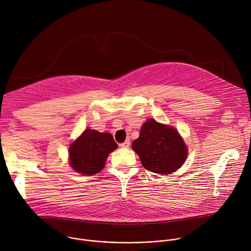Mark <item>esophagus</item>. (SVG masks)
<instances>
[{"label": "esophagus", "instance_id": "34e87169", "mask_svg": "<svg viewBox=\"0 0 251 251\" xmlns=\"http://www.w3.org/2000/svg\"><path fill=\"white\" fill-rule=\"evenodd\" d=\"M120 146H121L122 148H128V147L130 146V141H129V140H126L125 142L121 143V144H120Z\"/></svg>", "mask_w": 251, "mask_h": 251}]
</instances>
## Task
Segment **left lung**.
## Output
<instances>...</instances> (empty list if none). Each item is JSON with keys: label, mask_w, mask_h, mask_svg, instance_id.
I'll use <instances>...</instances> for the list:
<instances>
[{"label": "left lung", "mask_w": 251, "mask_h": 251, "mask_svg": "<svg viewBox=\"0 0 251 251\" xmlns=\"http://www.w3.org/2000/svg\"><path fill=\"white\" fill-rule=\"evenodd\" d=\"M142 165L150 172L169 175L180 168L188 155L181 136L175 128L148 119L140 136L132 143Z\"/></svg>", "instance_id": "1"}]
</instances>
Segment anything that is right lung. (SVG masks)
Returning <instances> with one entry per match:
<instances>
[{
  "label": "right lung",
  "mask_w": 251,
  "mask_h": 251,
  "mask_svg": "<svg viewBox=\"0 0 251 251\" xmlns=\"http://www.w3.org/2000/svg\"><path fill=\"white\" fill-rule=\"evenodd\" d=\"M116 148L111 134L87 129L69 147V164L75 172L92 176L103 169L109 153Z\"/></svg>",
  "instance_id": "right-lung-1"
}]
</instances>
